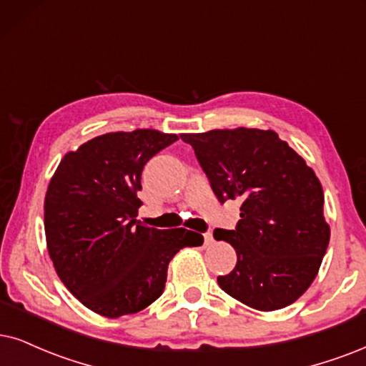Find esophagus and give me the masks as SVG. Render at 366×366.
<instances>
[{"label":"esophagus","mask_w":366,"mask_h":366,"mask_svg":"<svg viewBox=\"0 0 366 366\" xmlns=\"http://www.w3.org/2000/svg\"><path fill=\"white\" fill-rule=\"evenodd\" d=\"M214 243V238H212V233H204V244L209 247V244Z\"/></svg>","instance_id":"obj_1"}]
</instances>
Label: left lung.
Segmentation results:
<instances>
[{"label":"left lung","mask_w":366,"mask_h":366,"mask_svg":"<svg viewBox=\"0 0 366 366\" xmlns=\"http://www.w3.org/2000/svg\"><path fill=\"white\" fill-rule=\"evenodd\" d=\"M180 138L192 145L216 197L243 201L237 229H214L238 257L217 284L257 311L290 306L316 279L330 243L314 170L272 129L239 127Z\"/></svg>","instance_id":"1"}]
</instances>
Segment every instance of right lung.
<instances>
[{"instance_id":"obj_1","label":"right lung","mask_w":366,"mask_h":366,"mask_svg":"<svg viewBox=\"0 0 366 366\" xmlns=\"http://www.w3.org/2000/svg\"><path fill=\"white\" fill-rule=\"evenodd\" d=\"M174 133L140 128L82 143L60 160L45 194V238L59 279L104 317L149 307L164 292L169 262L202 244L186 228L157 229L137 221L142 170Z\"/></svg>"}]
</instances>
